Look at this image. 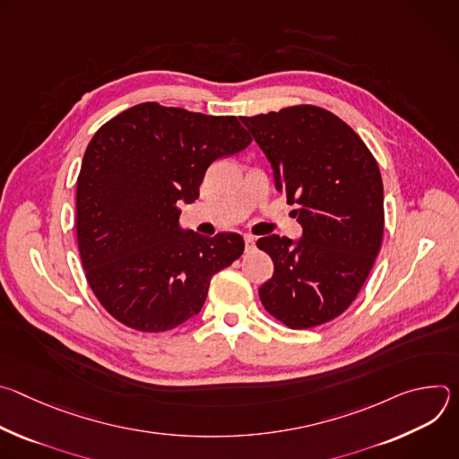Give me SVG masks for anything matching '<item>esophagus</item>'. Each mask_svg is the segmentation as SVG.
Listing matches in <instances>:
<instances>
[{
	"label": "esophagus",
	"instance_id": "1",
	"mask_svg": "<svg viewBox=\"0 0 459 459\" xmlns=\"http://www.w3.org/2000/svg\"><path fill=\"white\" fill-rule=\"evenodd\" d=\"M254 245H255V238L250 236V234H247V236H245V250H252Z\"/></svg>",
	"mask_w": 459,
	"mask_h": 459
}]
</instances>
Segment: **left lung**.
Returning <instances> with one entry per match:
<instances>
[{
	"label": "left lung",
	"mask_w": 459,
	"mask_h": 459,
	"mask_svg": "<svg viewBox=\"0 0 459 459\" xmlns=\"http://www.w3.org/2000/svg\"><path fill=\"white\" fill-rule=\"evenodd\" d=\"M274 170L276 190L298 205L303 234L257 239L274 261L259 287L269 314L310 329L349 308L370 274L383 239L379 167L354 130L314 105L239 117Z\"/></svg>",
	"instance_id": "8db88e82"
}]
</instances>
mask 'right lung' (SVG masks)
<instances>
[{"mask_svg": "<svg viewBox=\"0 0 459 459\" xmlns=\"http://www.w3.org/2000/svg\"><path fill=\"white\" fill-rule=\"evenodd\" d=\"M236 116L140 103L91 140L76 190V234L87 281L105 310L142 333L198 314L211 280L243 254L239 234L179 227V202L200 198L209 165L248 147Z\"/></svg>", "mask_w": 459, "mask_h": 459, "instance_id": "right-lung-1", "label": "right lung"}]
</instances>
